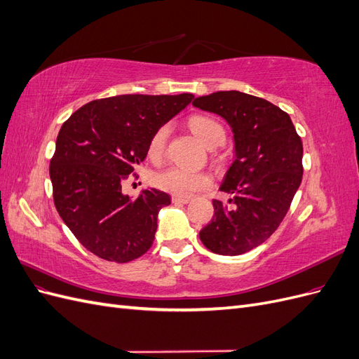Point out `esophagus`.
Listing matches in <instances>:
<instances>
[{
  "label": "esophagus",
  "mask_w": 359,
  "mask_h": 359,
  "mask_svg": "<svg viewBox=\"0 0 359 359\" xmlns=\"http://www.w3.org/2000/svg\"><path fill=\"white\" fill-rule=\"evenodd\" d=\"M172 202L173 203H189L190 199L189 198H181V196H172Z\"/></svg>",
  "instance_id": "obj_1"
}]
</instances>
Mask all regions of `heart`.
<instances>
[{
    "instance_id": "obj_1",
    "label": "heart",
    "mask_w": 359,
    "mask_h": 359,
    "mask_svg": "<svg viewBox=\"0 0 359 359\" xmlns=\"http://www.w3.org/2000/svg\"><path fill=\"white\" fill-rule=\"evenodd\" d=\"M189 127L206 148H215L224 142V137H226L224 128L219 121H215L214 118L194 115L190 118ZM169 132H170L169 126H163L157 130L154 136L151 137V142H149L151 157L158 158L163 153H165ZM153 182L156 187L173 194V196L189 198L193 193L208 187L211 180L205 172H194L180 166H169L158 170L153 177Z\"/></svg>"
}]
</instances>
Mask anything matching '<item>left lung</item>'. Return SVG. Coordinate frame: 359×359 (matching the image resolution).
<instances>
[{
    "instance_id": "obj_1",
    "label": "left lung",
    "mask_w": 359,
    "mask_h": 359,
    "mask_svg": "<svg viewBox=\"0 0 359 359\" xmlns=\"http://www.w3.org/2000/svg\"><path fill=\"white\" fill-rule=\"evenodd\" d=\"M193 106L220 115L233 133L235 156L212 201V220L199 232L202 244L223 256H238L276 232L302 180V142L290 116L265 99L240 91H217Z\"/></svg>"
}]
</instances>
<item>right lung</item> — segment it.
<instances>
[{"instance_id":"add662e5","label":"right lung","mask_w":359,"mask_h":359,"mask_svg":"<svg viewBox=\"0 0 359 359\" xmlns=\"http://www.w3.org/2000/svg\"><path fill=\"white\" fill-rule=\"evenodd\" d=\"M193 94H126L83 104L62 124L49 166L53 202L78 241L104 260L126 264L153 245L157 215L170 196L123 184L144 161L151 137L186 109Z\"/></svg>"}]
</instances>
